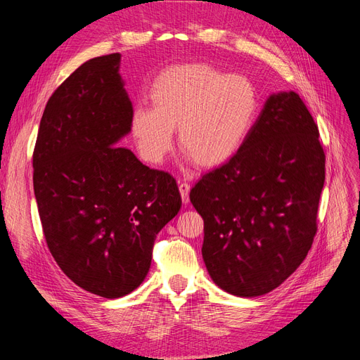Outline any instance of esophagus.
Returning a JSON list of instances; mask_svg holds the SVG:
<instances>
[{
	"instance_id": "esophagus-1",
	"label": "esophagus",
	"mask_w": 360,
	"mask_h": 360,
	"mask_svg": "<svg viewBox=\"0 0 360 360\" xmlns=\"http://www.w3.org/2000/svg\"><path fill=\"white\" fill-rule=\"evenodd\" d=\"M179 191H180V195H181V200L183 202H189V191H191V184L183 181L179 184Z\"/></svg>"
}]
</instances>
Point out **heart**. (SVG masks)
<instances>
[{
  "label": "heart",
  "instance_id": "heart-1",
  "mask_svg": "<svg viewBox=\"0 0 360 360\" xmlns=\"http://www.w3.org/2000/svg\"><path fill=\"white\" fill-rule=\"evenodd\" d=\"M150 106H136L130 130L141 158L162 163L179 146L197 165L213 168L245 146L259 111L257 86L245 75L210 64H179L159 72L148 89Z\"/></svg>",
  "mask_w": 360,
  "mask_h": 360
}]
</instances>
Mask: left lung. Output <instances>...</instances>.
<instances>
[{
    "mask_svg": "<svg viewBox=\"0 0 360 360\" xmlns=\"http://www.w3.org/2000/svg\"><path fill=\"white\" fill-rule=\"evenodd\" d=\"M319 136L299 94L270 96L242 150L192 188L204 263L222 290L261 296L307 258L326 177Z\"/></svg>",
    "mask_w": 360,
    "mask_h": 360,
    "instance_id": "left-lung-1",
    "label": "left lung"
}]
</instances>
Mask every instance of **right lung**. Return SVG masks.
<instances>
[{
    "label": "right lung",
    "instance_id": "add662e5",
    "mask_svg": "<svg viewBox=\"0 0 360 360\" xmlns=\"http://www.w3.org/2000/svg\"><path fill=\"white\" fill-rule=\"evenodd\" d=\"M122 53L91 58L52 93L32 151L43 234L70 281L106 299L148 274L156 234L180 210L169 172L127 148L134 108L118 73Z\"/></svg>",
    "mask_w": 360,
    "mask_h": 360
}]
</instances>
